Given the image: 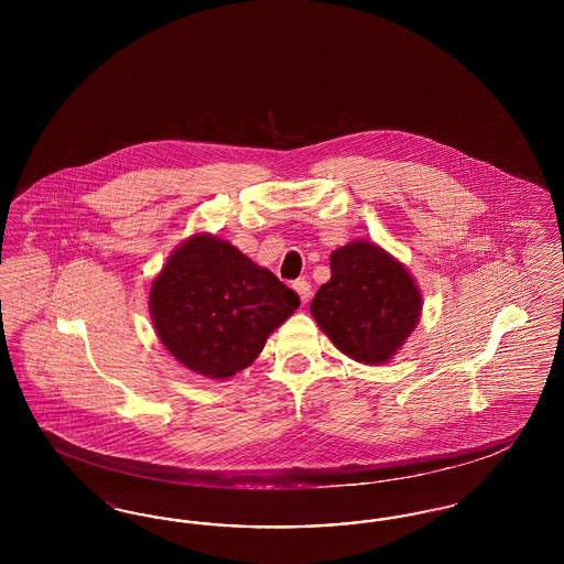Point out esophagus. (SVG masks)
<instances>
[{
  "label": "esophagus",
  "mask_w": 564,
  "mask_h": 564,
  "mask_svg": "<svg viewBox=\"0 0 564 564\" xmlns=\"http://www.w3.org/2000/svg\"><path fill=\"white\" fill-rule=\"evenodd\" d=\"M292 288H294L295 294L300 295V302H302V304H306V302L311 300V283H306V281H294Z\"/></svg>",
  "instance_id": "esophagus-1"
}]
</instances>
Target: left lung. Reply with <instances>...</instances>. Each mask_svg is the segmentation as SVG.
I'll return each instance as SVG.
<instances>
[{"label": "left lung", "mask_w": 564, "mask_h": 564, "mask_svg": "<svg viewBox=\"0 0 564 564\" xmlns=\"http://www.w3.org/2000/svg\"><path fill=\"white\" fill-rule=\"evenodd\" d=\"M332 276L311 302V315L350 359L380 366L414 332L423 294L410 270L372 241H350L329 258Z\"/></svg>", "instance_id": "8db88e82"}]
</instances>
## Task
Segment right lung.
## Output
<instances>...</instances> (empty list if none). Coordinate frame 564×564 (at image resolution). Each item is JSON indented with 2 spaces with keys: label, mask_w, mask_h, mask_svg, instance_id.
Wrapping results in <instances>:
<instances>
[{
  "label": "right lung",
  "mask_w": 564,
  "mask_h": 564,
  "mask_svg": "<svg viewBox=\"0 0 564 564\" xmlns=\"http://www.w3.org/2000/svg\"><path fill=\"white\" fill-rule=\"evenodd\" d=\"M297 306L294 290L209 232L180 242L150 290V317L164 349L214 380L249 368Z\"/></svg>",
  "instance_id": "add662e5"
}]
</instances>
